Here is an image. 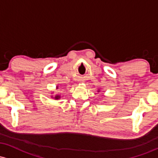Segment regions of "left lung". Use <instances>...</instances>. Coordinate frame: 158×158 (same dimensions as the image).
Returning a JSON list of instances; mask_svg holds the SVG:
<instances>
[{
	"label": "left lung",
	"instance_id": "8db88e82",
	"mask_svg": "<svg viewBox=\"0 0 158 158\" xmlns=\"http://www.w3.org/2000/svg\"><path fill=\"white\" fill-rule=\"evenodd\" d=\"M100 91H100V89H98V92H100Z\"/></svg>",
	"mask_w": 158,
	"mask_h": 158
}]
</instances>
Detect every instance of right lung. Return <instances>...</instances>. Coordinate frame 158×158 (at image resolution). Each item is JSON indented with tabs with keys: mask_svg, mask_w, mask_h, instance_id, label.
I'll return each mask as SVG.
<instances>
[{
	"mask_svg": "<svg viewBox=\"0 0 158 158\" xmlns=\"http://www.w3.org/2000/svg\"><path fill=\"white\" fill-rule=\"evenodd\" d=\"M56 89H58V85L56 86ZM51 98L55 99V100H59L61 98V94H56L53 95V93H51Z\"/></svg>",
	"mask_w": 158,
	"mask_h": 158,
	"instance_id": "obj_1",
	"label": "right lung"
}]
</instances>
